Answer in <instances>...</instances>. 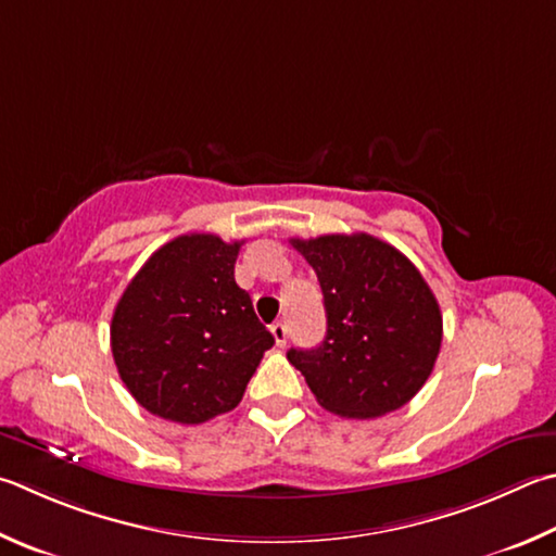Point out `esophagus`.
I'll list each match as a JSON object with an SVG mask.
<instances>
[{
    "mask_svg": "<svg viewBox=\"0 0 556 556\" xmlns=\"http://www.w3.org/2000/svg\"><path fill=\"white\" fill-rule=\"evenodd\" d=\"M271 336H275V342L279 348H285L287 345V338H289V328H287V323H281V320H277V323H271Z\"/></svg>",
    "mask_w": 556,
    "mask_h": 556,
    "instance_id": "1",
    "label": "esophagus"
}]
</instances>
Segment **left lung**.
Listing matches in <instances>:
<instances>
[{
    "instance_id": "8db88e82",
    "label": "left lung",
    "mask_w": 556,
    "mask_h": 556,
    "mask_svg": "<svg viewBox=\"0 0 556 556\" xmlns=\"http://www.w3.org/2000/svg\"><path fill=\"white\" fill-rule=\"evenodd\" d=\"M316 271L328 330L313 350L287 352L313 396L342 418H377L416 396L442 345L438 299L416 265L383 240L291 238Z\"/></svg>"
}]
</instances>
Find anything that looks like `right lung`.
<instances>
[{"mask_svg": "<svg viewBox=\"0 0 556 556\" xmlns=\"http://www.w3.org/2000/svg\"><path fill=\"white\" fill-rule=\"evenodd\" d=\"M240 245L179 236L148 257L118 299L111 352L130 396L153 416L199 426L233 410L275 345L236 285Z\"/></svg>", "mask_w": 556, "mask_h": 556, "instance_id": "right-lung-1", "label": "right lung"}]
</instances>
